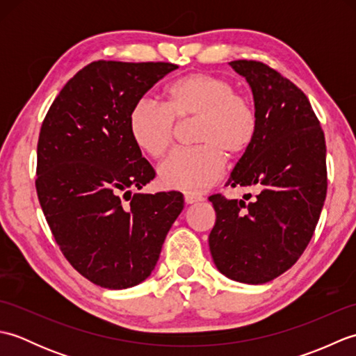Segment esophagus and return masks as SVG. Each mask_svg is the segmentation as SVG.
Segmentation results:
<instances>
[{"label":"esophagus","instance_id":"obj_1","mask_svg":"<svg viewBox=\"0 0 356 356\" xmlns=\"http://www.w3.org/2000/svg\"><path fill=\"white\" fill-rule=\"evenodd\" d=\"M202 200H203L202 195L185 194V202H186V205H193V203H197V202H202Z\"/></svg>","mask_w":356,"mask_h":356}]
</instances>
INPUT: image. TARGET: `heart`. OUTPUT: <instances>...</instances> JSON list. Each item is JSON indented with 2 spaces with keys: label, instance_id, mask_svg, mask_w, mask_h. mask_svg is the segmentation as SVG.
<instances>
[{
  "label": "heart",
  "instance_id": "heart-1",
  "mask_svg": "<svg viewBox=\"0 0 356 356\" xmlns=\"http://www.w3.org/2000/svg\"><path fill=\"white\" fill-rule=\"evenodd\" d=\"M166 107L142 97L128 116L131 139L151 157L163 156L176 136V120L197 118V147L176 149L159 166V179L168 190L200 194L225 170V154L238 157L251 148L259 131L252 101L229 79L213 73H190L166 87Z\"/></svg>",
  "mask_w": 356,
  "mask_h": 356
}]
</instances>
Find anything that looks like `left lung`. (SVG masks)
Masks as SVG:
<instances>
[{
    "mask_svg": "<svg viewBox=\"0 0 356 356\" xmlns=\"http://www.w3.org/2000/svg\"><path fill=\"white\" fill-rule=\"evenodd\" d=\"M229 65L252 88L259 131L228 185H257L259 194L249 203L209 195L216 209L209 249L223 275L263 284L295 264L314 236L327 193L326 140L293 82L260 61Z\"/></svg>",
    "mask_w": 356,
    "mask_h": 356,
    "instance_id": "left-lung-1",
    "label": "left lung"
}]
</instances>
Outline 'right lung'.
Instances as JSON below:
<instances>
[{
  "mask_svg": "<svg viewBox=\"0 0 356 356\" xmlns=\"http://www.w3.org/2000/svg\"><path fill=\"white\" fill-rule=\"evenodd\" d=\"M176 69L95 61L67 82L44 118L35 185L45 220L72 266L107 289L149 277L184 209L177 191L131 194L156 172L131 139L128 116Z\"/></svg>",
  "mask_w": 356,
  "mask_h": 356,
  "instance_id": "right-lung-1",
  "label": "right lung"
}]
</instances>
